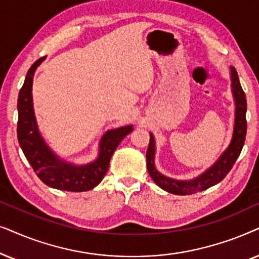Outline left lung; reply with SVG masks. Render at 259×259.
<instances>
[{
	"mask_svg": "<svg viewBox=\"0 0 259 259\" xmlns=\"http://www.w3.org/2000/svg\"><path fill=\"white\" fill-rule=\"evenodd\" d=\"M231 79H232V92L236 101V118H234V130L232 141L229 148L220 156L218 161L212 165L209 169L200 175L199 178L191 181H178L169 179L161 173H158L154 164L155 156V141L150 134L149 147L147 150V168L148 173L153 179L155 184L164 191L177 195H188L194 193L205 191L215 184H218L226 177L227 173L232 169L233 164L236 163L240 151L243 149L244 142L246 137V97L244 94L242 85L239 82L237 71L233 66H231Z\"/></svg>",
	"mask_w": 259,
	"mask_h": 259,
	"instance_id": "obj_1",
	"label": "left lung"
}]
</instances>
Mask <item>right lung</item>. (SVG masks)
Listing matches in <instances>:
<instances>
[{
  "instance_id": "right-lung-1",
  "label": "right lung",
  "mask_w": 259,
  "mask_h": 259,
  "mask_svg": "<svg viewBox=\"0 0 259 259\" xmlns=\"http://www.w3.org/2000/svg\"><path fill=\"white\" fill-rule=\"evenodd\" d=\"M45 57L37 59L27 72L25 82L17 99V139L25 156L37 177L52 188L68 192H85L96 187L108 171L110 158L124 137L133 132V126L109 130L101 141L98 158L86 165H73L59 160L45 144L37 132L33 111L32 84L36 67Z\"/></svg>"
}]
</instances>
